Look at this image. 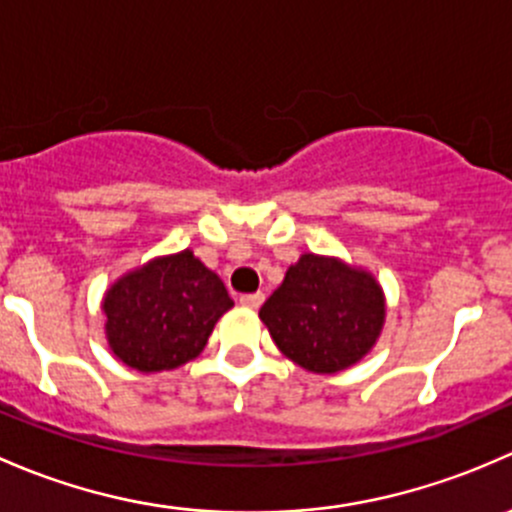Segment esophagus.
Instances as JSON below:
<instances>
[{
  "label": "esophagus",
  "instance_id": "esophagus-1",
  "mask_svg": "<svg viewBox=\"0 0 512 512\" xmlns=\"http://www.w3.org/2000/svg\"><path fill=\"white\" fill-rule=\"evenodd\" d=\"M263 300H266V295H263V293H246V295H241L239 303L244 305V308L254 310V308H258V305L263 303Z\"/></svg>",
  "mask_w": 512,
  "mask_h": 512
}]
</instances>
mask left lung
Masks as SVG:
<instances>
[{
  "mask_svg": "<svg viewBox=\"0 0 512 512\" xmlns=\"http://www.w3.org/2000/svg\"><path fill=\"white\" fill-rule=\"evenodd\" d=\"M258 318L288 360L308 372L335 374L374 347L384 325V293L362 268L303 254Z\"/></svg>",
  "mask_w": 512,
  "mask_h": 512,
  "instance_id": "8db88e82",
  "label": "left lung"
}]
</instances>
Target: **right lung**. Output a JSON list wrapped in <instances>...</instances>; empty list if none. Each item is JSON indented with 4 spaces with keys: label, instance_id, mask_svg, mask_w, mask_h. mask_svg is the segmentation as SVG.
I'll return each instance as SVG.
<instances>
[{
    "label": "right lung",
    "instance_id": "add662e5",
    "mask_svg": "<svg viewBox=\"0 0 512 512\" xmlns=\"http://www.w3.org/2000/svg\"><path fill=\"white\" fill-rule=\"evenodd\" d=\"M234 300L192 251L155 258L108 288L105 335L120 362L162 372L194 360Z\"/></svg>",
    "mask_w": 512,
    "mask_h": 512
}]
</instances>
